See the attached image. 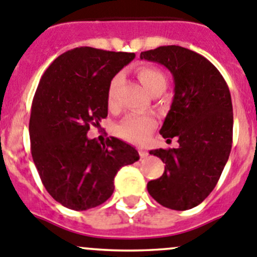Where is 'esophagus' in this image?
Masks as SVG:
<instances>
[{
	"mask_svg": "<svg viewBox=\"0 0 257 257\" xmlns=\"http://www.w3.org/2000/svg\"><path fill=\"white\" fill-rule=\"evenodd\" d=\"M140 156L141 158H146L148 156V152L146 150H143V148H140Z\"/></svg>",
	"mask_w": 257,
	"mask_h": 257,
	"instance_id": "34e87169",
	"label": "esophagus"
}]
</instances>
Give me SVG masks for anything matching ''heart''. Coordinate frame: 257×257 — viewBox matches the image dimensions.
Returning a JSON list of instances; mask_svg holds the SVG:
<instances>
[{
    "instance_id": "heart-1",
    "label": "heart",
    "mask_w": 257,
    "mask_h": 257,
    "mask_svg": "<svg viewBox=\"0 0 257 257\" xmlns=\"http://www.w3.org/2000/svg\"><path fill=\"white\" fill-rule=\"evenodd\" d=\"M138 78L141 83L145 86L146 90L153 95L156 92H162L166 88L167 81L165 74L160 69L152 68V67H145L138 72ZM120 74L115 76L111 80L107 90V104L109 106H116V88L120 83ZM156 123L151 116H142V115H129L119 124L117 133L123 137L124 140L129 142L141 143L145 141L146 136L155 128Z\"/></svg>"
}]
</instances>
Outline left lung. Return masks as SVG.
Instances as JSON below:
<instances>
[{
    "instance_id": "8db88e82",
    "label": "left lung",
    "mask_w": 257,
    "mask_h": 257,
    "mask_svg": "<svg viewBox=\"0 0 257 257\" xmlns=\"http://www.w3.org/2000/svg\"><path fill=\"white\" fill-rule=\"evenodd\" d=\"M141 59L171 72L174 99L160 133L179 142L177 148L150 151L166 166L147 190L164 207L191 209L212 193L228 161L233 134L229 88L207 58L179 45L142 52Z\"/></svg>"
}]
</instances>
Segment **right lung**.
I'll return each instance as SVG.
<instances>
[{"mask_svg": "<svg viewBox=\"0 0 257 257\" xmlns=\"http://www.w3.org/2000/svg\"><path fill=\"white\" fill-rule=\"evenodd\" d=\"M136 57L80 47L63 53L43 74L31 105V155L43 185L54 200L73 210L102 204L114 177L140 160L117 138L90 140V125L107 116V90L115 74Z\"/></svg>", "mask_w": 257, "mask_h": 257, "instance_id": "add662e5", "label": "right lung"}]
</instances>
